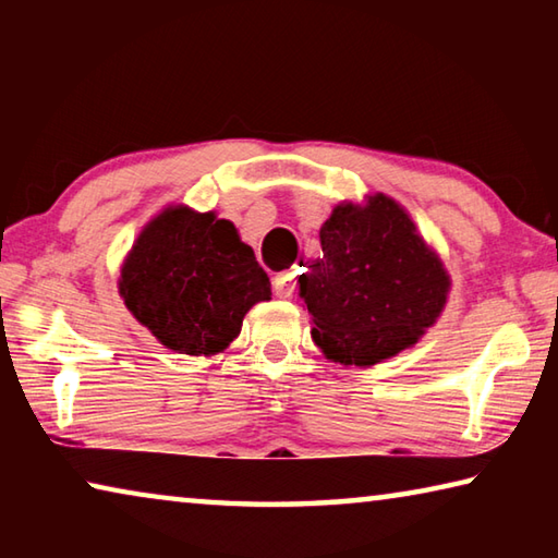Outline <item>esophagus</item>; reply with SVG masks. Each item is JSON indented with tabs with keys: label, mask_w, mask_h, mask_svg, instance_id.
Here are the masks:
<instances>
[{
	"label": "esophagus",
	"mask_w": 558,
	"mask_h": 558,
	"mask_svg": "<svg viewBox=\"0 0 558 558\" xmlns=\"http://www.w3.org/2000/svg\"><path fill=\"white\" fill-rule=\"evenodd\" d=\"M272 290H276V295L282 300L292 298V292H295V270L278 272V276L272 278Z\"/></svg>",
	"instance_id": "obj_1"
}]
</instances>
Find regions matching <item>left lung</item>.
Instances as JSON below:
<instances>
[{"label":"left lung","mask_w":558,"mask_h":558,"mask_svg":"<svg viewBox=\"0 0 558 558\" xmlns=\"http://www.w3.org/2000/svg\"><path fill=\"white\" fill-rule=\"evenodd\" d=\"M323 253L305 263L300 298L329 362L374 366L438 323L450 276L411 214L381 192L337 204L319 229Z\"/></svg>","instance_id":"obj_1"}]
</instances>
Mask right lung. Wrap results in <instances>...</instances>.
Here are the masks:
<instances>
[{
  "label": "right lung",
  "instance_id": "obj_1",
  "mask_svg": "<svg viewBox=\"0 0 558 558\" xmlns=\"http://www.w3.org/2000/svg\"><path fill=\"white\" fill-rule=\"evenodd\" d=\"M125 307L177 354H221L241 335L245 313L270 300L268 272L216 211L169 204L128 251L118 278Z\"/></svg>",
  "mask_w": 558,
  "mask_h": 558
}]
</instances>
